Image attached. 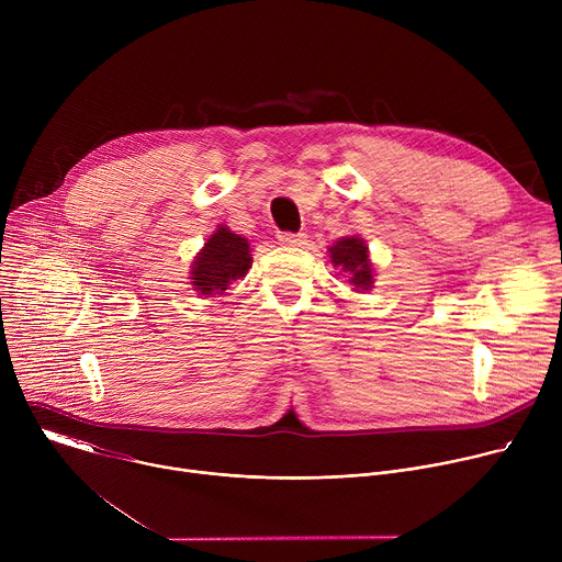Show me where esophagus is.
<instances>
[{
  "label": "esophagus",
  "instance_id": "34e87169",
  "mask_svg": "<svg viewBox=\"0 0 562 562\" xmlns=\"http://www.w3.org/2000/svg\"><path fill=\"white\" fill-rule=\"evenodd\" d=\"M278 243L282 247H302L306 243V235L304 233H280Z\"/></svg>",
  "mask_w": 562,
  "mask_h": 562
}]
</instances>
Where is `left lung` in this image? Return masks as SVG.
I'll list each match as a JSON object with an SVG mask.
<instances>
[{"instance_id": "left-lung-1", "label": "left lung", "mask_w": 562, "mask_h": 562, "mask_svg": "<svg viewBox=\"0 0 562 562\" xmlns=\"http://www.w3.org/2000/svg\"><path fill=\"white\" fill-rule=\"evenodd\" d=\"M329 258L334 267H340L347 273L351 291L364 293L373 289V265L369 247L360 235L340 237L329 247Z\"/></svg>"}]
</instances>
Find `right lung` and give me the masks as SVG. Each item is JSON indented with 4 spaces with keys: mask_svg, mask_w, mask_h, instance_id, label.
Listing matches in <instances>:
<instances>
[{
    "mask_svg": "<svg viewBox=\"0 0 562 562\" xmlns=\"http://www.w3.org/2000/svg\"><path fill=\"white\" fill-rule=\"evenodd\" d=\"M249 239L220 224L191 262V286L198 295L222 297L224 291L251 269Z\"/></svg>",
    "mask_w": 562,
    "mask_h": 562,
    "instance_id": "1",
    "label": "right lung"
}]
</instances>
